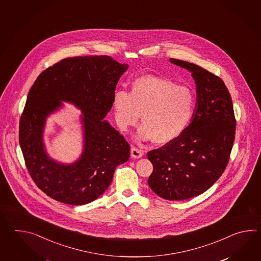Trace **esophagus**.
Here are the masks:
<instances>
[{"mask_svg": "<svg viewBox=\"0 0 261 261\" xmlns=\"http://www.w3.org/2000/svg\"><path fill=\"white\" fill-rule=\"evenodd\" d=\"M130 155L134 159H140V158H142L144 155V152H143V150L139 149V148H136V147H133L132 150H130Z\"/></svg>", "mask_w": 261, "mask_h": 261, "instance_id": "obj_1", "label": "esophagus"}]
</instances>
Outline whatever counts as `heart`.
I'll list each match as a JSON object with an SVG mask.
<instances>
[{"mask_svg": "<svg viewBox=\"0 0 261 261\" xmlns=\"http://www.w3.org/2000/svg\"><path fill=\"white\" fill-rule=\"evenodd\" d=\"M196 102L192 88L148 74L133 81L128 92L117 91L113 108L121 129L135 126L142 115L143 125L139 128L138 138L167 144L186 132L194 116Z\"/></svg>", "mask_w": 261, "mask_h": 261, "instance_id": "1", "label": "heart"}]
</instances>
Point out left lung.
I'll use <instances>...</instances> for the list:
<instances>
[{"instance_id": "obj_1", "label": "left lung", "mask_w": 261, "mask_h": 261, "mask_svg": "<svg viewBox=\"0 0 261 261\" xmlns=\"http://www.w3.org/2000/svg\"><path fill=\"white\" fill-rule=\"evenodd\" d=\"M170 61L192 73L197 86L194 116L175 141L152 150L148 185L165 200H183L210 189L225 171L235 139L231 97L221 78L188 61Z\"/></svg>"}]
</instances>
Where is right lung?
I'll use <instances>...</instances> for the list:
<instances>
[{"label": "right lung", "mask_w": 261, "mask_h": 261, "mask_svg": "<svg viewBox=\"0 0 261 261\" xmlns=\"http://www.w3.org/2000/svg\"><path fill=\"white\" fill-rule=\"evenodd\" d=\"M128 67L108 56L67 58L41 72L30 89L19 121V144L31 177L50 198L70 205L89 203L108 189L116 168L128 161L129 144L105 120ZM61 101L84 114V153L72 165L52 160L44 148L46 118Z\"/></svg>", "instance_id": "right-lung-1"}]
</instances>
